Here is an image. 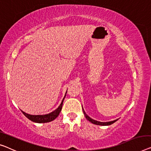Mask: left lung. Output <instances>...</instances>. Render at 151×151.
Here are the masks:
<instances>
[{"instance_id": "left-lung-1", "label": "left lung", "mask_w": 151, "mask_h": 151, "mask_svg": "<svg viewBox=\"0 0 151 151\" xmlns=\"http://www.w3.org/2000/svg\"><path fill=\"white\" fill-rule=\"evenodd\" d=\"M83 114H84V115L85 116V118H86L87 120L89 121H90L91 123H93V124H95V125H103V126H106V125H110L112 124V123H114L115 121H116L118 120V119H116V120H114V121H109V122H100V121H96L94 120V119L90 118L89 116L87 115V114L85 113V112L84 110L83 109Z\"/></svg>"}]
</instances>
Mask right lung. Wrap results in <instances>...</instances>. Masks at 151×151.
<instances>
[{"label": "right lung", "instance_id": "right-lung-1", "mask_svg": "<svg viewBox=\"0 0 151 151\" xmlns=\"http://www.w3.org/2000/svg\"><path fill=\"white\" fill-rule=\"evenodd\" d=\"M66 94H65L64 98H63L61 104H60L59 106L58 107V109H56L55 111H53V112H50V113L46 114H37V115H33V114L26 113L25 112H24L22 111V112H23V114L26 116L27 118H28V119H30V121H32L35 123H48V122H50V121H52L54 120V119L58 117V115H59L60 112H61V110L62 109L63 102H64V98H65V97H66Z\"/></svg>", "mask_w": 151, "mask_h": 151}]
</instances>
